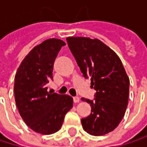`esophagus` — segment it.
<instances>
[{
  "instance_id": "1",
  "label": "esophagus",
  "mask_w": 147,
  "mask_h": 147,
  "mask_svg": "<svg viewBox=\"0 0 147 147\" xmlns=\"http://www.w3.org/2000/svg\"><path fill=\"white\" fill-rule=\"evenodd\" d=\"M73 100H74V102H75V103L80 102V100H81L80 97H78V96H76V97H74Z\"/></svg>"
}]
</instances>
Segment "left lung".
<instances>
[{"instance_id": "8db88e82", "label": "left lung", "mask_w": 147, "mask_h": 147, "mask_svg": "<svg viewBox=\"0 0 147 147\" xmlns=\"http://www.w3.org/2000/svg\"><path fill=\"white\" fill-rule=\"evenodd\" d=\"M68 46L85 77L96 90L91 114L82 119L83 129L100 136L113 131L122 121L129 101V78L117 54L99 39L82 36L66 38Z\"/></svg>"}]
</instances>
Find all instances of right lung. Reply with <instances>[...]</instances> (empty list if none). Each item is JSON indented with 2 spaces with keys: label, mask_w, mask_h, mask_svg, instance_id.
<instances>
[{
  "label": "right lung",
  "mask_w": 147,
  "mask_h": 147,
  "mask_svg": "<svg viewBox=\"0 0 147 147\" xmlns=\"http://www.w3.org/2000/svg\"><path fill=\"white\" fill-rule=\"evenodd\" d=\"M65 43L51 38L34 47L15 75V102L24 123L35 132L52 134L62 127L65 114L73 106L67 94L47 92L58 53Z\"/></svg>",
  "instance_id": "obj_1"
}]
</instances>
